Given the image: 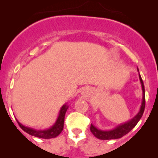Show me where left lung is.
Masks as SVG:
<instances>
[{"mask_svg": "<svg viewBox=\"0 0 158 158\" xmlns=\"http://www.w3.org/2000/svg\"><path fill=\"white\" fill-rule=\"evenodd\" d=\"M139 79L140 82L142 85V89H143V102H142L141 108H140V111L139 114L135 116V118H132L131 121H128L127 123H124L123 124H120L119 126H118L114 129L110 130V131H102V130L97 129L95 126H93L92 124H91L90 130L92 133L95 135L96 138L99 139H119L124 136V135H126L137 124L140 119H141L142 116H143L144 110H145V89H144V85H143V81L142 80L141 76L139 74Z\"/></svg>", "mask_w": 158, "mask_h": 158, "instance_id": "8db88e82", "label": "left lung"}]
</instances>
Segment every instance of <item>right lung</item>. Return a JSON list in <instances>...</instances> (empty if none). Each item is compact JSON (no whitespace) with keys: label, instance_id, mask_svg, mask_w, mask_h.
<instances>
[{"label":"right lung","instance_id":"1","mask_svg":"<svg viewBox=\"0 0 158 158\" xmlns=\"http://www.w3.org/2000/svg\"><path fill=\"white\" fill-rule=\"evenodd\" d=\"M67 108L68 106L66 105L63 106V107L61 108V110H60L59 116V118H58L57 121H56V124L52 128L48 130H44V131H37L35 129H32V128L23 126V124H20L19 122H18V124L23 131H26V132L28 133V134H30L31 135L43 139L55 138V137L58 136L61 133V131H63V124H64L65 114H66V110H67Z\"/></svg>","mask_w":158,"mask_h":158}]
</instances>
